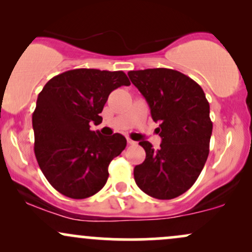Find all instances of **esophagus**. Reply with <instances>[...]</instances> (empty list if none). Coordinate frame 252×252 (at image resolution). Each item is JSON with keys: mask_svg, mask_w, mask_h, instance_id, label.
Masks as SVG:
<instances>
[{"mask_svg": "<svg viewBox=\"0 0 252 252\" xmlns=\"http://www.w3.org/2000/svg\"><path fill=\"white\" fill-rule=\"evenodd\" d=\"M126 142H128V144H135V143H136V142H135V141H132V140H131V138H129V137H128V138H126Z\"/></svg>", "mask_w": 252, "mask_h": 252, "instance_id": "esophagus-1", "label": "esophagus"}]
</instances>
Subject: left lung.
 <instances>
[{"mask_svg":"<svg viewBox=\"0 0 252 252\" xmlns=\"http://www.w3.org/2000/svg\"><path fill=\"white\" fill-rule=\"evenodd\" d=\"M128 76L146 98L162 138L158 150L140 142L146 160L134 168L136 185L153 198H176L193 186L209 156L210 104L200 85L179 71L148 68Z\"/></svg>","mask_w":252,"mask_h":252,"instance_id":"8db88e82","label":"left lung"}]
</instances>
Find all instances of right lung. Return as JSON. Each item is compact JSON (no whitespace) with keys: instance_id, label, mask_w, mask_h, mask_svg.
Masks as SVG:
<instances>
[{"instance_id":"right-lung-1","label":"right lung","mask_w":252,"mask_h":252,"mask_svg":"<svg viewBox=\"0 0 252 252\" xmlns=\"http://www.w3.org/2000/svg\"><path fill=\"white\" fill-rule=\"evenodd\" d=\"M122 85H130L122 71L77 68L52 78L37 96L34 153L45 178L62 194L85 199L106 184L109 164L126 140L92 131L90 123H102L109 94Z\"/></svg>"}]
</instances>
